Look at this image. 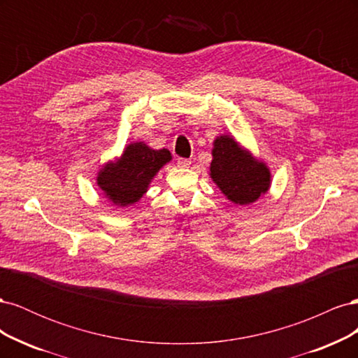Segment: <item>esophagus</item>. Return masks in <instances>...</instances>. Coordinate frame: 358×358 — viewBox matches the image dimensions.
Returning <instances> with one entry per match:
<instances>
[{"instance_id": "esophagus-1", "label": "esophagus", "mask_w": 358, "mask_h": 358, "mask_svg": "<svg viewBox=\"0 0 358 358\" xmlns=\"http://www.w3.org/2000/svg\"><path fill=\"white\" fill-rule=\"evenodd\" d=\"M191 164V159L188 158H178V167H188Z\"/></svg>"}]
</instances>
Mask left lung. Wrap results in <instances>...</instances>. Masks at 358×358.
Wrapping results in <instances>:
<instances>
[{
  "mask_svg": "<svg viewBox=\"0 0 358 358\" xmlns=\"http://www.w3.org/2000/svg\"><path fill=\"white\" fill-rule=\"evenodd\" d=\"M209 175L224 196L237 206H246L264 196L272 183L266 162L257 159L233 136L213 140Z\"/></svg>",
  "mask_w": 358,
  "mask_h": 358,
  "instance_id": "left-lung-1",
  "label": "left lung"
}]
</instances>
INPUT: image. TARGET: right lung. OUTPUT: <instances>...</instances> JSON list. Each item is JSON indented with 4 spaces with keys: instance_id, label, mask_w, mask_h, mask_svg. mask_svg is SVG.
Returning a JSON list of instances; mask_svg holds the SVG:
<instances>
[{
    "instance_id": "1",
    "label": "right lung",
    "mask_w": 358,
    "mask_h": 358,
    "mask_svg": "<svg viewBox=\"0 0 358 358\" xmlns=\"http://www.w3.org/2000/svg\"><path fill=\"white\" fill-rule=\"evenodd\" d=\"M170 161L169 149H152L145 142L129 143L121 157L103 166L96 185L107 200L119 208H127L145 196L159 169Z\"/></svg>"
}]
</instances>
